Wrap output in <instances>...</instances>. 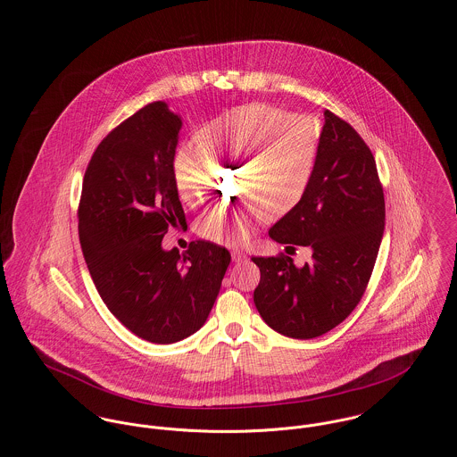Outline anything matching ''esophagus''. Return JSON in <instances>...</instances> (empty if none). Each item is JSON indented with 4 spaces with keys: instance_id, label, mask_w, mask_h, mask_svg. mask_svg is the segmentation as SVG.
<instances>
[{
    "instance_id": "esophagus-1",
    "label": "esophagus",
    "mask_w": 457,
    "mask_h": 457,
    "mask_svg": "<svg viewBox=\"0 0 457 457\" xmlns=\"http://www.w3.org/2000/svg\"><path fill=\"white\" fill-rule=\"evenodd\" d=\"M246 259V255H245V252H241V250H234L232 252V261L234 262H243Z\"/></svg>"
}]
</instances>
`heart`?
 <instances>
[{"instance_id": "b5f03b06", "label": "heart", "mask_w": 457, "mask_h": 457, "mask_svg": "<svg viewBox=\"0 0 457 457\" xmlns=\"http://www.w3.org/2000/svg\"><path fill=\"white\" fill-rule=\"evenodd\" d=\"M198 138L200 144H183L174 158V179L181 198L190 207L207 204L212 155L243 162V194L259 200L205 216L198 232L211 241L248 239L269 220L267 204L274 212H287L308 190L317 158V133L303 116L265 104L245 105L207 123Z\"/></svg>"}]
</instances>
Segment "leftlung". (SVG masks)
<instances>
[{
    "label": "left lung",
    "mask_w": 457,
    "mask_h": 457,
    "mask_svg": "<svg viewBox=\"0 0 457 457\" xmlns=\"http://www.w3.org/2000/svg\"><path fill=\"white\" fill-rule=\"evenodd\" d=\"M308 190L269 230L270 239L308 246L303 267L290 257H252L261 269L253 301L276 332L310 339L339 326L361 303L378 257L386 200L375 156L362 137L324 112Z\"/></svg>",
    "instance_id": "8db88e82"
}]
</instances>
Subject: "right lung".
Listing matches in <instances>:
<instances>
[{"label":"right lung","mask_w":457,"mask_h":457,"mask_svg":"<svg viewBox=\"0 0 457 457\" xmlns=\"http://www.w3.org/2000/svg\"><path fill=\"white\" fill-rule=\"evenodd\" d=\"M181 118L153 102L95 149L77 209L79 239L109 312L135 336L169 345L205 324L230 263L227 248L192 241L165 252L169 227H187L174 179Z\"/></svg>","instance_id":"1"}]
</instances>
